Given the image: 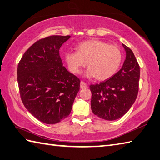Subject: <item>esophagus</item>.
Wrapping results in <instances>:
<instances>
[{
	"label": "esophagus",
	"mask_w": 160,
	"mask_h": 160,
	"mask_svg": "<svg viewBox=\"0 0 160 160\" xmlns=\"http://www.w3.org/2000/svg\"><path fill=\"white\" fill-rule=\"evenodd\" d=\"M88 88V85H87V84L83 82V81H81L80 82V88L81 89H85V88Z\"/></svg>",
	"instance_id": "1"
}]
</instances>
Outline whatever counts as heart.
Returning a JSON list of instances; mask_svg holds the SVG:
<instances>
[{"label": "heart", "mask_w": 160, "mask_h": 160, "mask_svg": "<svg viewBox=\"0 0 160 160\" xmlns=\"http://www.w3.org/2000/svg\"><path fill=\"white\" fill-rule=\"evenodd\" d=\"M77 52H67L65 62L72 73H80L82 68L89 67L86 74L98 80H108L114 75L121 64L122 52L116 45H108L99 40H89L77 45Z\"/></svg>", "instance_id": "1"}]
</instances>
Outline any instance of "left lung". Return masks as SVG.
I'll return each instance as SVG.
<instances>
[{
    "mask_svg": "<svg viewBox=\"0 0 160 160\" xmlns=\"http://www.w3.org/2000/svg\"><path fill=\"white\" fill-rule=\"evenodd\" d=\"M126 59L117 73L105 81L89 86L93 113L106 120H115L126 114L137 97L140 66L132 50L122 44Z\"/></svg>",
    "mask_w": 160,
    "mask_h": 160,
    "instance_id": "obj_1",
    "label": "left lung"
}]
</instances>
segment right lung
Segmentation results:
<instances>
[{
	"label": "right lung",
	"mask_w": 160,
	"mask_h": 160,
	"mask_svg": "<svg viewBox=\"0 0 160 160\" xmlns=\"http://www.w3.org/2000/svg\"><path fill=\"white\" fill-rule=\"evenodd\" d=\"M70 36L40 39L25 52L17 66L22 103L43 123L53 124L67 118L80 89V80L63 66L59 49Z\"/></svg>",
	"instance_id": "obj_1"
}]
</instances>
